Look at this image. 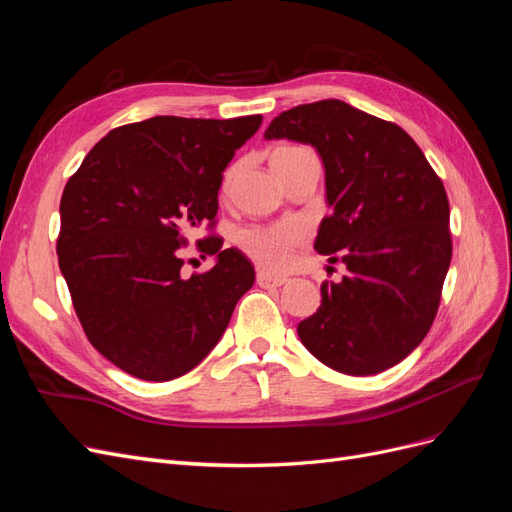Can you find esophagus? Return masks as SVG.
<instances>
[{
	"instance_id": "1",
	"label": "esophagus",
	"mask_w": 512,
	"mask_h": 512,
	"mask_svg": "<svg viewBox=\"0 0 512 512\" xmlns=\"http://www.w3.org/2000/svg\"><path fill=\"white\" fill-rule=\"evenodd\" d=\"M256 282H258V286H262V288H280L286 280H284V277H275V275H269V273H265V271H258Z\"/></svg>"
}]
</instances>
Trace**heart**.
Instances as JSON below:
<instances>
[{
  "instance_id": "1",
  "label": "heart",
  "mask_w": 512,
  "mask_h": 512,
  "mask_svg": "<svg viewBox=\"0 0 512 512\" xmlns=\"http://www.w3.org/2000/svg\"><path fill=\"white\" fill-rule=\"evenodd\" d=\"M299 147H280L271 158L275 156H284V153H290ZM232 170H228V175L224 179L222 192L228 190V185L232 181ZM305 235L303 228L297 224H277V226H256V228H247L241 232L239 245L241 250L250 256L258 267L267 269V271H284L290 267V262L294 258V252L303 245Z\"/></svg>"
}]
</instances>
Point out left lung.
<instances>
[{"label":"left lung","mask_w":512,"mask_h":512,"mask_svg":"<svg viewBox=\"0 0 512 512\" xmlns=\"http://www.w3.org/2000/svg\"><path fill=\"white\" fill-rule=\"evenodd\" d=\"M265 138L320 153L331 213L314 247L348 269L320 286L322 305L297 327L303 346L348 376L404 361L431 329L453 256L442 179L406 130L342 100L294 106Z\"/></svg>","instance_id":"8db88e82"}]
</instances>
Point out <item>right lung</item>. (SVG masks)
<instances>
[{
	"mask_svg": "<svg viewBox=\"0 0 512 512\" xmlns=\"http://www.w3.org/2000/svg\"><path fill=\"white\" fill-rule=\"evenodd\" d=\"M260 115L151 117L108 132L61 194L59 269L74 312L102 356L126 374L166 382L188 374L224 335L254 284L252 262L213 235L218 190ZM219 262L180 275L187 237Z\"/></svg>",
	"mask_w": 512,
	"mask_h": 512,
	"instance_id": "add662e5",
	"label": "right lung"
}]
</instances>
